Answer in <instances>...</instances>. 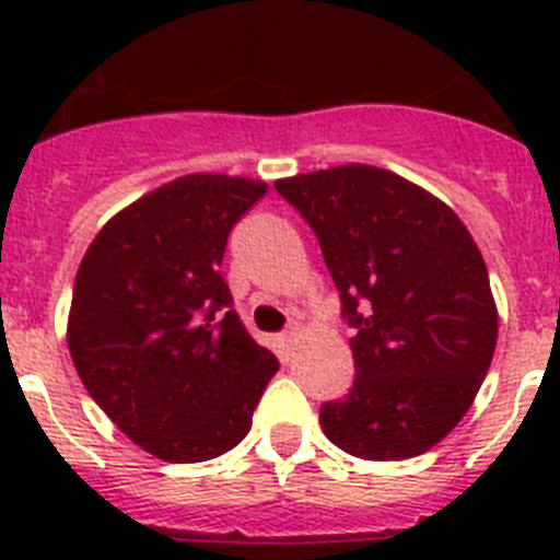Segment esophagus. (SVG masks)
<instances>
[{
	"label": "esophagus",
	"mask_w": 560,
	"mask_h": 560,
	"mask_svg": "<svg viewBox=\"0 0 560 560\" xmlns=\"http://www.w3.org/2000/svg\"><path fill=\"white\" fill-rule=\"evenodd\" d=\"M296 325H290L288 331H281L279 334V342H281V349H290V346H293V340H296Z\"/></svg>",
	"instance_id": "obj_1"
}]
</instances>
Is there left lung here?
<instances>
[{
    "label": "left lung",
    "mask_w": 560,
    "mask_h": 560,
    "mask_svg": "<svg viewBox=\"0 0 560 560\" xmlns=\"http://www.w3.org/2000/svg\"><path fill=\"white\" fill-rule=\"evenodd\" d=\"M314 229L354 328V383L319 424L360 459H409L439 444L477 398L497 346V307L474 237L442 200L398 174L340 165L279 179Z\"/></svg>",
    "instance_id": "8db88e82"
}]
</instances>
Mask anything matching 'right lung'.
Instances as JSON below:
<instances>
[{"label": "right lung", "mask_w": 560, "mask_h": 560, "mask_svg": "<svg viewBox=\"0 0 560 560\" xmlns=\"http://www.w3.org/2000/svg\"><path fill=\"white\" fill-rule=\"evenodd\" d=\"M267 186L188 174L118 211L83 255L69 351L113 424L165 462H206L253 427L279 360L232 311L229 232Z\"/></svg>", "instance_id": "add662e5"}]
</instances>
